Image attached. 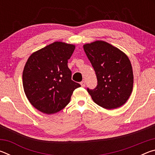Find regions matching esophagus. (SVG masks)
<instances>
[{
  "mask_svg": "<svg viewBox=\"0 0 155 155\" xmlns=\"http://www.w3.org/2000/svg\"><path fill=\"white\" fill-rule=\"evenodd\" d=\"M81 87H85V81H82V82H81Z\"/></svg>",
  "mask_w": 155,
  "mask_h": 155,
  "instance_id": "esophagus-1",
  "label": "esophagus"
}]
</instances>
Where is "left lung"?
<instances>
[{
	"label": "left lung",
	"instance_id": "obj_1",
	"mask_svg": "<svg viewBox=\"0 0 155 155\" xmlns=\"http://www.w3.org/2000/svg\"><path fill=\"white\" fill-rule=\"evenodd\" d=\"M83 49L98 81L96 89H87L94 103L107 109L122 106L129 98L133 87V72L128 56L103 40L85 44Z\"/></svg>",
	"mask_w": 155,
	"mask_h": 155
}]
</instances>
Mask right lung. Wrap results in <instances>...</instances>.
Segmentation results:
<instances>
[{
    "mask_svg": "<svg viewBox=\"0 0 155 155\" xmlns=\"http://www.w3.org/2000/svg\"><path fill=\"white\" fill-rule=\"evenodd\" d=\"M75 45L54 41L28 57L22 72L25 95L39 111L52 114L70 103L73 91L81 87L72 81L68 61Z\"/></svg>",
    "mask_w": 155,
    "mask_h": 155,
    "instance_id": "right-lung-1",
    "label": "right lung"
}]
</instances>
